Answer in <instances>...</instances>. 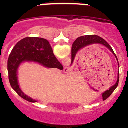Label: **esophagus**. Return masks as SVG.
I'll use <instances>...</instances> for the list:
<instances>
[{
	"label": "esophagus",
	"instance_id": "34e87169",
	"mask_svg": "<svg viewBox=\"0 0 128 128\" xmlns=\"http://www.w3.org/2000/svg\"><path fill=\"white\" fill-rule=\"evenodd\" d=\"M69 70H70L69 66H66V67L64 68V70H63V71H64L65 73H68V72H69Z\"/></svg>",
	"mask_w": 128,
	"mask_h": 128
}]
</instances>
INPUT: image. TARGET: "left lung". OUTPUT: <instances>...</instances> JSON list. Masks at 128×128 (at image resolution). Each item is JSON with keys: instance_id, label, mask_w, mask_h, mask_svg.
Segmentation results:
<instances>
[{"instance_id": "left-lung-1", "label": "left lung", "mask_w": 128, "mask_h": 128, "mask_svg": "<svg viewBox=\"0 0 128 128\" xmlns=\"http://www.w3.org/2000/svg\"><path fill=\"white\" fill-rule=\"evenodd\" d=\"M94 44H99V45H102V46H104L107 48H108L110 52L115 56V58L117 60V63H118V74H117V82H115V84L113 85L112 86H111L109 88V90H107L105 91L102 94V99L103 100H106L107 98H108L111 94L113 93V92L115 90V88H117L118 84V81H119V64H118V59H117L116 54L114 52V50L111 47L108 43L105 41L103 38H100L99 36L97 35H86V36H82L79 37L77 38L76 40L74 42L72 47V62L74 61L76 54L79 50H80L82 48H84L86 47H88L89 46H92V45H94Z\"/></svg>"}]
</instances>
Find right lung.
Here are the masks:
<instances>
[{"instance_id": "add662e5", "label": "right lung", "mask_w": 128, "mask_h": 128, "mask_svg": "<svg viewBox=\"0 0 128 128\" xmlns=\"http://www.w3.org/2000/svg\"><path fill=\"white\" fill-rule=\"evenodd\" d=\"M24 62L37 63L46 68L63 70V66L54 56L52 48L47 40L38 37H27L16 44L8 61L9 81L19 96L29 102H37L23 92L18 83V70Z\"/></svg>"}]
</instances>
